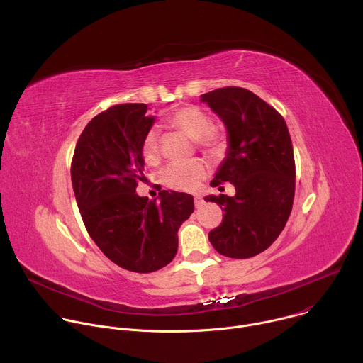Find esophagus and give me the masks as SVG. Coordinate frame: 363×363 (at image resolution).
I'll use <instances>...</instances> for the list:
<instances>
[{"mask_svg": "<svg viewBox=\"0 0 363 363\" xmlns=\"http://www.w3.org/2000/svg\"><path fill=\"white\" fill-rule=\"evenodd\" d=\"M194 203H195V208H202V205L205 203L203 199L201 196H195L194 198Z\"/></svg>", "mask_w": 363, "mask_h": 363, "instance_id": "obj_1", "label": "esophagus"}]
</instances>
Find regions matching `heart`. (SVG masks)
Masks as SVG:
<instances>
[{
    "mask_svg": "<svg viewBox=\"0 0 363 363\" xmlns=\"http://www.w3.org/2000/svg\"><path fill=\"white\" fill-rule=\"evenodd\" d=\"M169 123L194 138L198 146L211 157H221L227 149V136L213 128L211 116L196 106H185L169 116ZM142 157L146 164H158L161 158L160 132L152 128L143 138ZM208 164L201 158L172 162L161 174L162 182L177 191H196L208 175Z\"/></svg>",
    "mask_w": 363,
    "mask_h": 363,
    "instance_id": "b5f03b06",
    "label": "heart"
}]
</instances>
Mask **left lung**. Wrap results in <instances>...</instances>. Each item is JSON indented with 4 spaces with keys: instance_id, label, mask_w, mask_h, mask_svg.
<instances>
[{
    "instance_id": "1",
    "label": "left lung",
    "mask_w": 363,
    "mask_h": 363,
    "mask_svg": "<svg viewBox=\"0 0 363 363\" xmlns=\"http://www.w3.org/2000/svg\"><path fill=\"white\" fill-rule=\"evenodd\" d=\"M201 101L224 122L227 157L211 186H235V195H208L221 205L224 218L210 234L223 255L250 258L267 250L291 213L296 168L293 145L283 116L242 87H223L201 94Z\"/></svg>"
}]
</instances>
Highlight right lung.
Listing matches in <instances>:
<instances>
[{"label": "right lung", "instance_id": "1", "mask_svg": "<svg viewBox=\"0 0 363 363\" xmlns=\"http://www.w3.org/2000/svg\"><path fill=\"white\" fill-rule=\"evenodd\" d=\"M155 118L145 103L116 105L82 132L72 161V184L86 230L109 260L135 273L157 272L178 250V230L194 213V198L161 191L136 194L143 181L142 142Z\"/></svg>", "mask_w": 363, "mask_h": 363}]
</instances>
